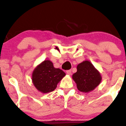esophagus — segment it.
Wrapping results in <instances>:
<instances>
[{"label": "esophagus", "instance_id": "1", "mask_svg": "<svg viewBox=\"0 0 126 126\" xmlns=\"http://www.w3.org/2000/svg\"><path fill=\"white\" fill-rule=\"evenodd\" d=\"M66 74H68V75H71V70H67Z\"/></svg>", "mask_w": 126, "mask_h": 126}]
</instances>
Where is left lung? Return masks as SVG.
I'll return each instance as SVG.
<instances>
[{"instance_id":"8db88e82","label":"left lung","mask_w":126,"mask_h":126,"mask_svg":"<svg viewBox=\"0 0 126 126\" xmlns=\"http://www.w3.org/2000/svg\"><path fill=\"white\" fill-rule=\"evenodd\" d=\"M73 79L76 83L78 90L89 92L100 83L102 78L99 72L89 61H84L77 66V72L73 74Z\"/></svg>"}]
</instances>
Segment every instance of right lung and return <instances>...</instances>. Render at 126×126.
Masks as SVG:
<instances>
[{
  "label": "right lung",
  "instance_id": "add662e5",
  "mask_svg": "<svg viewBox=\"0 0 126 126\" xmlns=\"http://www.w3.org/2000/svg\"><path fill=\"white\" fill-rule=\"evenodd\" d=\"M65 75L62 69L54 68L52 62L45 60L34 70L32 80L39 91L48 93L56 89L58 83Z\"/></svg>",
  "mask_w": 126,
  "mask_h": 126
}]
</instances>
